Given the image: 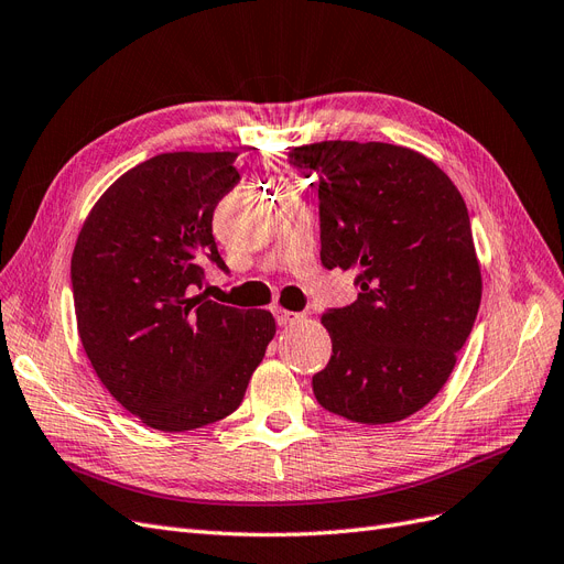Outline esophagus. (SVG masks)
Segmentation results:
<instances>
[{"label":"esophagus","instance_id":"esophagus-1","mask_svg":"<svg viewBox=\"0 0 564 564\" xmlns=\"http://www.w3.org/2000/svg\"><path fill=\"white\" fill-rule=\"evenodd\" d=\"M274 316H276V323H279V325H290V323H295V321L302 318V316L295 314V312H288V308H274Z\"/></svg>","mask_w":564,"mask_h":564}]
</instances>
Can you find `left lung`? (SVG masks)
Returning <instances> with one entry per match:
<instances>
[{
    "label": "left lung",
    "instance_id": "left-lung-1",
    "mask_svg": "<svg viewBox=\"0 0 564 564\" xmlns=\"http://www.w3.org/2000/svg\"><path fill=\"white\" fill-rule=\"evenodd\" d=\"M318 177L321 262L356 269L358 300L321 323L333 356L316 401L360 424H391L443 389L478 316L482 281L468 210L424 154L323 140L288 154Z\"/></svg>",
    "mask_w": 564,
    "mask_h": 564
}]
</instances>
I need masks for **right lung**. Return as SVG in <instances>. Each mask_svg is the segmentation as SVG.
<instances>
[{
    "instance_id": "add662e5",
    "label": "right lung",
    "mask_w": 564,
    "mask_h": 564,
    "mask_svg": "<svg viewBox=\"0 0 564 564\" xmlns=\"http://www.w3.org/2000/svg\"><path fill=\"white\" fill-rule=\"evenodd\" d=\"M236 152H169L138 163L88 213L72 252L84 351L105 389L142 424L192 431L241 405L276 333L264 308L198 293L227 274L213 213L241 180Z\"/></svg>"
}]
</instances>
